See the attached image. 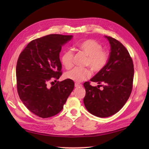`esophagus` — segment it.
Wrapping results in <instances>:
<instances>
[{"instance_id":"1","label":"esophagus","mask_w":149,"mask_h":149,"mask_svg":"<svg viewBox=\"0 0 149 149\" xmlns=\"http://www.w3.org/2000/svg\"><path fill=\"white\" fill-rule=\"evenodd\" d=\"M74 86H75V87L78 88V87H81V86H82V84H79V83H76L74 84Z\"/></svg>"}]
</instances>
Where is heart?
Listing matches in <instances>:
<instances>
[{
  "label": "heart",
  "mask_w": 149,
  "mask_h": 149,
  "mask_svg": "<svg viewBox=\"0 0 149 149\" xmlns=\"http://www.w3.org/2000/svg\"><path fill=\"white\" fill-rule=\"evenodd\" d=\"M78 48L88 56L86 65L93 71H100L107 65L109 60L108 53L102 50L101 45L92 39L86 40L78 45ZM74 53L71 49L66 50L61 56V63L66 69H70L73 65ZM91 73L88 68L75 67L65 74L66 78L76 82H81L91 76Z\"/></svg>",
  "instance_id": "b5f03b06"
}]
</instances>
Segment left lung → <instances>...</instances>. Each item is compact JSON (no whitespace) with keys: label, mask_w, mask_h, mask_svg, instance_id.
I'll return each instance as SVG.
<instances>
[{"label":"left lung","mask_w":149,"mask_h":149,"mask_svg":"<svg viewBox=\"0 0 149 149\" xmlns=\"http://www.w3.org/2000/svg\"><path fill=\"white\" fill-rule=\"evenodd\" d=\"M111 46L109 60L106 66L90 81L103 83L101 90L89 82L83 85L86 95L83 100L86 109L99 118H107L121 109L131 94L134 79V64L127 49L118 40L105 36Z\"/></svg>","instance_id":"1"}]
</instances>
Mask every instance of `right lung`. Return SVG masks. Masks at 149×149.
<instances>
[{"mask_svg":"<svg viewBox=\"0 0 149 149\" xmlns=\"http://www.w3.org/2000/svg\"><path fill=\"white\" fill-rule=\"evenodd\" d=\"M72 38L48 35L31 41L20 54L16 66L18 94L26 107L40 118L59 113L74 89L73 81L69 79L48 86L62 74L60 53Z\"/></svg>","mask_w":149,"mask_h":149,"instance_id":"add662e5","label":"right lung"}]
</instances>
